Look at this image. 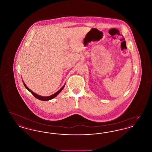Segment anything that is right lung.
Here are the masks:
<instances>
[{
  "label": "right lung",
  "mask_w": 152,
  "mask_h": 152,
  "mask_svg": "<svg viewBox=\"0 0 152 152\" xmlns=\"http://www.w3.org/2000/svg\"><path fill=\"white\" fill-rule=\"evenodd\" d=\"M22 81H23V84H24V86L26 87V88L28 91H29V92H30L32 94H33V95L36 97V99H39V100H42V101H48V100H50L53 99V98H55L56 96H57L58 94L60 93V92L63 89V88L65 87V84H64L60 90L58 91V92H56L55 94H52L51 96H40V95H39V94H36L35 93H34L33 91H31L30 89H29V88L27 87V86L26 85V84L24 83L23 80H22Z\"/></svg>",
  "instance_id": "right-lung-1"
}]
</instances>
